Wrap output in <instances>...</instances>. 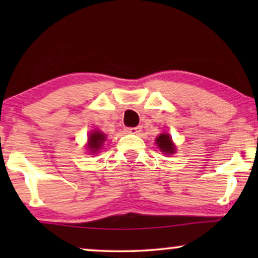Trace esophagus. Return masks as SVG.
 I'll use <instances>...</instances> for the list:
<instances>
[{
  "label": "esophagus",
  "mask_w": 258,
  "mask_h": 258,
  "mask_svg": "<svg viewBox=\"0 0 258 258\" xmlns=\"http://www.w3.org/2000/svg\"><path fill=\"white\" fill-rule=\"evenodd\" d=\"M141 130H142V126L137 125V126H133V128H129L126 132H128L129 134H139Z\"/></svg>",
  "instance_id": "1"
}]
</instances>
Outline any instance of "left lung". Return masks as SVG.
I'll return each instance as SVG.
<instances>
[{"instance_id": "1", "label": "left lung", "mask_w": 258, "mask_h": 258, "mask_svg": "<svg viewBox=\"0 0 258 258\" xmlns=\"http://www.w3.org/2000/svg\"><path fill=\"white\" fill-rule=\"evenodd\" d=\"M157 146L160 148L161 151H163L165 154H174L175 153V147L174 143L171 142V137L168 134H161L160 136L156 139Z\"/></svg>"}]
</instances>
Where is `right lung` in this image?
Segmentation results:
<instances>
[{
  "label": "right lung",
  "mask_w": 258,
  "mask_h": 258,
  "mask_svg": "<svg viewBox=\"0 0 258 258\" xmlns=\"http://www.w3.org/2000/svg\"><path fill=\"white\" fill-rule=\"evenodd\" d=\"M104 134H101L100 132L91 133V135L89 136V144H88L91 153H96V151L102 147V143L104 142Z\"/></svg>",
  "instance_id": "add662e5"
}]
</instances>
